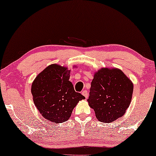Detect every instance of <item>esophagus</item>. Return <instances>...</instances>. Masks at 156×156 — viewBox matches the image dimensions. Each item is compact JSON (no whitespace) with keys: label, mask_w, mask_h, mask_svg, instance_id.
<instances>
[{"label":"esophagus","mask_w":156,"mask_h":156,"mask_svg":"<svg viewBox=\"0 0 156 156\" xmlns=\"http://www.w3.org/2000/svg\"><path fill=\"white\" fill-rule=\"evenodd\" d=\"M81 94H82V95L85 97L86 98H87L88 97V92H87V90H83L82 92H81Z\"/></svg>","instance_id":"34e87169"}]
</instances>
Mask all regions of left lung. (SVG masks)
Instances as JSON below:
<instances>
[{
	"mask_svg": "<svg viewBox=\"0 0 156 156\" xmlns=\"http://www.w3.org/2000/svg\"><path fill=\"white\" fill-rule=\"evenodd\" d=\"M133 85L122 70L101 68L94 75L88 101L99 121H115L131 103Z\"/></svg>",
	"mask_w": 156,
	"mask_h": 156,
	"instance_id": "left-lung-1",
	"label": "left lung"
}]
</instances>
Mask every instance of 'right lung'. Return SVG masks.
<instances>
[{
	"instance_id": "add662e5",
	"label": "right lung",
	"mask_w": 156,
	"mask_h": 156,
	"mask_svg": "<svg viewBox=\"0 0 156 156\" xmlns=\"http://www.w3.org/2000/svg\"><path fill=\"white\" fill-rule=\"evenodd\" d=\"M70 70L52 64L37 75L31 92L36 107L43 117L55 123L67 121L79 101L85 99L75 92L69 81Z\"/></svg>"
}]
</instances>
